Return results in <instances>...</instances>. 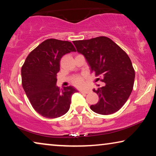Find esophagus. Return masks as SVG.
Here are the masks:
<instances>
[{
	"mask_svg": "<svg viewBox=\"0 0 156 156\" xmlns=\"http://www.w3.org/2000/svg\"><path fill=\"white\" fill-rule=\"evenodd\" d=\"M80 91L82 94H89V92H91V91L89 90V89H87V90H80Z\"/></svg>",
	"mask_w": 156,
	"mask_h": 156,
	"instance_id": "obj_1",
	"label": "esophagus"
}]
</instances>
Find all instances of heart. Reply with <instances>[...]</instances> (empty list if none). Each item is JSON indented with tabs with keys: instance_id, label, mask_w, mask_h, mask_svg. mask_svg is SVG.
<instances>
[{
	"instance_id": "b5f03b06",
	"label": "heart",
	"mask_w": 156,
	"mask_h": 156,
	"mask_svg": "<svg viewBox=\"0 0 156 156\" xmlns=\"http://www.w3.org/2000/svg\"><path fill=\"white\" fill-rule=\"evenodd\" d=\"M87 76L85 74H80V75L73 76L71 77L72 84L76 87H82L84 85L86 81Z\"/></svg>"
}]
</instances>
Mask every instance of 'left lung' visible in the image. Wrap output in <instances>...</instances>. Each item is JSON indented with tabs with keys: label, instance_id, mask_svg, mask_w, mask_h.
<instances>
[{
	"label": "left lung",
	"instance_id": "left-lung-1",
	"mask_svg": "<svg viewBox=\"0 0 156 156\" xmlns=\"http://www.w3.org/2000/svg\"><path fill=\"white\" fill-rule=\"evenodd\" d=\"M78 52L86 57L91 72L101 76L97 80L105 83L104 87L94 89L99 97L93 112L109 115L118 112L129 99L133 88L135 70L131 59L124 50L105 36L89 40L73 41Z\"/></svg>",
	"mask_w": 156,
	"mask_h": 156
}]
</instances>
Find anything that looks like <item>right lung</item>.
<instances>
[{
    "mask_svg": "<svg viewBox=\"0 0 156 156\" xmlns=\"http://www.w3.org/2000/svg\"><path fill=\"white\" fill-rule=\"evenodd\" d=\"M72 42L48 39L30 52L21 69L22 85L34 109L48 119L58 118L69 109L73 87L56 86L63 55L75 52Z\"/></svg>",
    "mask_w": 156,
    "mask_h": 156,
    "instance_id": "right-lung-1",
    "label": "right lung"
}]
</instances>
